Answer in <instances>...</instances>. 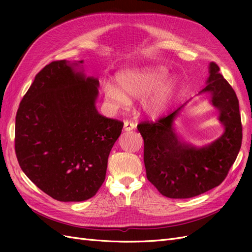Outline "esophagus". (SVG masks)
Returning <instances> with one entry per match:
<instances>
[{
  "instance_id": "1",
  "label": "esophagus",
  "mask_w": 252,
  "mask_h": 252,
  "mask_svg": "<svg viewBox=\"0 0 252 252\" xmlns=\"http://www.w3.org/2000/svg\"><path fill=\"white\" fill-rule=\"evenodd\" d=\"M134 128H135V124H134V123H131V122L126 121L125 123H124V130H125V131L133 130Z\"/></svg>"
}]
</instances>
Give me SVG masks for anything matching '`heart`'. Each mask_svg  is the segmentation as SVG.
Returning a JSON list of instances; mask_svg holds the SVG:
<instances>
[{"label":"heart","instance_id":"b5f03b06","mask_svg":"<svg viewBox=\"0 0 252 252\" xmlns=\"http://www.w3.org/2000/svg\"><path fill=\"white\" fill-rule=\"evenodd\" d=\"M165 68L146 66L121 71L117 75V86L107 84L104 86V96L112 108L119 109L127 105L129 98L142 97L141 108L151 118L164 113L173 98L179 86L174 75L166 78Z\"/></svg>","mask_w":252,"mask_h":252}]
</instances>
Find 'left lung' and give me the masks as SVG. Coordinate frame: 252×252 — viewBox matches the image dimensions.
I'll return each instance as SVG.
<instances>
[{"label":"left lung","instance_id":"1","mask_svg":"<svg viewBox=\"0 0 252 252\" xmlns=\"http://www.w3.org/2000/svg\"><path fill=\"white\" fill-rule=\"evenodd\" d=\"M210 94L219 110L223 134L202 147L179 138L173 127L184 104L156 123L143 122L138 130L144 140V163L148 181L170 199L200 195L222 183L239 155L242 123L239 100L216 63L209 64V77L201 94Z\"/></svg>","mask_w":252,"mask_h":252}]
</instances>
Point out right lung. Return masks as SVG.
Returning a JSON list of instances; mask_svg holds the SVG:
<instances>
[{
	"label": "right lung",
	"mask_w": 252,
	"mask_h": 252,
	"mask_svg": "<svg viewBox=\"0 0 252 252\" xmlns=\"http://www.w3.org/2000/svg\"><path fill=\"white\" fill-rule=\"evenodd\" d=\"M83 61H55L35 75L16 117L14 147L28 179L52 199L81 202L105 181L123 123L95 108L98 80Z\"/></svg>",
	"instance_id": "obj_1"
}]
</instances>
